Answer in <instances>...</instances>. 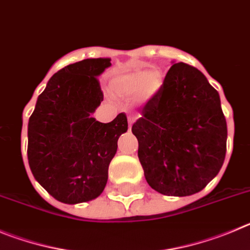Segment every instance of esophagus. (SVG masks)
Returning a JSON list of instances; mask_svg holds the SVG:
<instances>
[{"mask_svg": "<svg viewBox=\"0 0 250 250\" xmlns=\"http://www.w3.org/2000/svg\"><path fill=\"white\" fill-rule=\"evenodd\" d=\"M134 121H136V116H132V114H129V116H128V123H129V127H132V125H133Z\"/></svg>", "mask_w": 250, "mask_h": 250, "instance_id": "obj_1", "label": "esophagus"}]
</instances>
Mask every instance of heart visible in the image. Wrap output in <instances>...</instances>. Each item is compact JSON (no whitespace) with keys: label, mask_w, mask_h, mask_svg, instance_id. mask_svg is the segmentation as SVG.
Listing matches in <instances>:
<instances>
[{"label":"heart","mask_w":250,"mask_h":250,"mask_svg":"<svg viewBox=\"0 0 250 250\" xmlns=\"http://www.w3.org/2000/svg\"><path fill=\"white\" fill-rule=\"evenodd\" d=\"M162 86V76L158 71L134 68L129 72L120 73L112 80V91L117 96L132 97L139 94L148 98L156 93Z\"/></svg>","instance_id":"obj_1"}]
</instances>
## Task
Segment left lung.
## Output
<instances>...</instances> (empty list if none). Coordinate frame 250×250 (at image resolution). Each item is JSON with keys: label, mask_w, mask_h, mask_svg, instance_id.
Segmentation results:
<instances>
[{"label": "left lung", "mask_w": 250, "mask_h": 250, "mask_svg": "<svg viewBox=\"0 0 250 250\" xmlns=\"http://www.w3.org/2000/svg\"><path fill=\"white\" fill-rule=\"evenodd\" d=\"M132 132L148 184L164 195L201 192L226 158L227 122L219 94L199 69L183 62L170 67Z\"/></svg>", "instance_id": "1"}]
</instances>
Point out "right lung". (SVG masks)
<instances>
[{"label":"right lung","mask_w":250,"mask_h":250,"mask_svg":"<svg viewBox=\"0 0 250 250\" xmlns=\"http://www.w3.org/2000/svg\"><path fill=\"white\" fill-rule=\"evenodd\" d=\"M109 58H88L60 69L38 96L28 121V164L36 181L67 204L97 198L108 179L127 116L109 123L91 116L103 101L100 76Z\"/></svg>","instance_id":"1"}]
</instances>
